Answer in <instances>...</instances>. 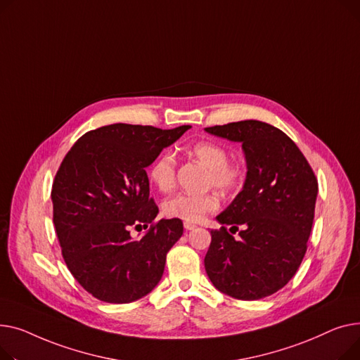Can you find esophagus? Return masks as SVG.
Returning a JSON list of instances; mask_svg holds the SVG:
<instances>
[{
	"instance_id": "1",
	"label": "esophagus",
	"mask_w": 360,
	"mask_h": 360,
	"mask_svg": "<svg viewBox=\"0 0 360 360\" xmlns=\"http://www.w3.org/2000/svg\"><path fill=\"white\" fill-rule=\"evenodd\" d=\"M184 228H186L187 231H192V229L196 228V225L192 224V222H184Z\"/></svg>"
}]
</instances>
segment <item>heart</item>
I'll return each instance as SVG.
<instances>
[{
    "instance_id": "obj_1",
    "label": "heart",
    "mask_w": 360,
    "mask_h": 360,
    "mask_svg": "<svg viewBox=\"0 0 360 360\" xmlns=\"http://www.w3.org/2000/svg\"><path fill=\"white\" fill-rule=\"evenodd\" d=\"M188 153L207 168L206 184L221 193H234L243 186L244 170L240 164L229 162L225 146L212 141H200L190 146ZM177 158L173 153L160 154L150 167V180L161 192H170L176 186ZM219 202L214 193H177L162 203V212L186 222H196L205 214L214 212Z\"/></svg>"
}]
</instances>
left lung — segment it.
I'll list each match as a JSON object with an SVG mask.
<instances>
[{
    "mask_svg": "<svg viewBox=\"0 0 360 360\" xmlns=\"http://www.w3.org/2000/svg\"><path fill=\"white\" fill-rule=\"evenodd\" d=\"M243 143V190L217 219L205 256L210 282L225 295L256 301L282 289L307 252L319 181L304 154L285 132L260 120L205 128ZM243 229L234 239L226 229Z\"/></svg>",
    "mask_w": 360,
    "mask_h": 360,
    "instance_id": "obj_1",
    "label": "left lung"
}]
</instances>
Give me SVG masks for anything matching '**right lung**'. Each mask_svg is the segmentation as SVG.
Returning <instances> with one entry per match:
<instances>
[{
	"label": "right lung",
	"mask_w": 360,
	"mask_h": 360,
	"mask_svg": "<svg viewBox=\"0 0 360 360\" xmlns=\"http://www.w3.org/2000/svg\"><path fill=\"white\" fill-rule=\"evenodd\" d=\"M190 128L103 126L84 134L62 160L51 193L53 224L67 267L94 298L134 302L161 281L183 222L154 221L158 206L145 168ZM148 224L139 240L130 237L132 226Z\"/></svg>",
	"instance_id": "obj_1"
}]
</instances>
